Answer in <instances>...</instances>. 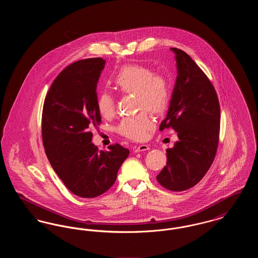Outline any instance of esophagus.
Segmentation results:
<instances>
[{
    "label": "esophagus",
    "instance_id": "1",
    "mask_svg": "<svg viewBox=\"0 0 258 258\" xmlns=\"http://www.w3.org/2000/svg\"><path fill=\"white\" fill-rule=\"evenodd\" d=\"M150 148L148 145H145V144H142V145H139V146H137V147L135 148V153H140V152H144V151H148Z\"/></svg>",
    "mask_w": 258,
    "mask_h": 258
}]
</instances>
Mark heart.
I'll use <instances>...</instances> for the list:
<instances>
[{"label": "heart", "instance_id": "obj_1", "mask_svg": "<svg viewBox=\"0 0 258 258\" xmlns=\"http://www.w3.org/2000/svg\"><path fill=\"white\" fill-rule=\"evenodd\" d=\"M113 84L123 94H135L136 106L139 110H147L154 115H160L169 103V87L163 75L155 74L151 69L140 64H126L113 77ZM99 114L108 118L114 114V98L108 93H101L97 102ZM153 122L145 112L122 120L118 130L121 135L133 139L142 140Z\"/></svg>", "mask_w": 258, "mask_h": 258}]
</instances>
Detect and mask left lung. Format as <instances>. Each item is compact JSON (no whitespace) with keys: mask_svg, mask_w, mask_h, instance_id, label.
Returning <instances> with one entry per match:
<instances>
[{"mask_svg":"<svg viewBox=\"0 0 258 258\" xmlns=\"http://www.w3.org/2000/svg\"><path fill=\"white\" fill-rule=\"evenodd\" d=\"M175 54L177 77L160 131L172 127L178 141L166 150L167 161L157 180L169 190L192 187L212 165L219 144L221 109L208 77L185 52Z\"/></svg>","mask_w":258,"mask_h":258,"instance_id":"8db88e82","label":"left lung"}]
</instances>
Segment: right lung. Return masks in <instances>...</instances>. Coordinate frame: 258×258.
<instances>
[{
  "instance_id": "add662e5",
  "label": "right lung",
  "mask_w": 258,
  "mask_h": 258,
  "mask_svg": "<svg viewBox=\"0 0 258 258\" xmlns=\"http://www.w3.org/2000/svg\"><path fill=\"white\" fill-rule=\"evenodd\" d=\"M105 60L76 61L50 87L42 111V141L54 171L77 197H97L108 190L128 157L119 144L98 151L91 125L100 123L97 85Z\"/></svg>"
}]
</instances>
